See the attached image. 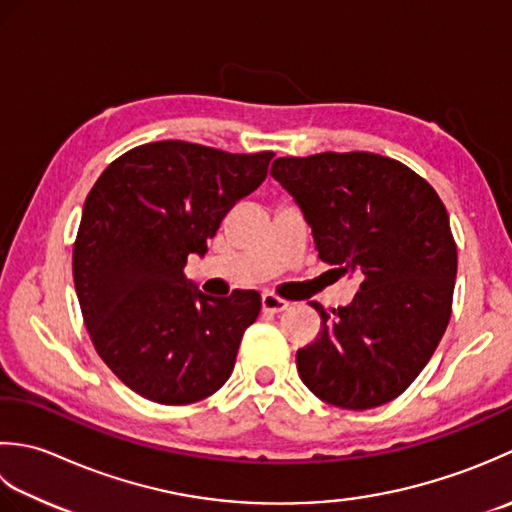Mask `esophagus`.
Returning <instances> with one entry per match:
<instances>
[{
    "instance_id": "esophagus-1",
    "label": "esophagus",
    "mask_w": 512,
    "mask_h": 512,
    "mask_svg": "<svg viewBox=\"0 0 512 512\" xmlns=\"http://www.w3.org/2000/svg\"><path fill=\"white\" fill-rule=\"evenodd\" d=\"M263 311H267V314H280V311H285L289 307V302L278 298L274 294H263Z\"/></svg>"
}]
</instances>
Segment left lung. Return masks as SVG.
I'll return each instance as SVG.
<instances>
[{
  "mask_svg": "<svg viewBox=\"0 0 512 512\" xmlns=\"http://www.w3.org/2000/svg\"><path fill=\"white\" fill-rule=\"evenodd\" d=\"M271 176L294 196L322 263L356 274L347 307L311 302L320 333L298 349L300 380L322 402L364 411L420 375L451 318L457 247L422 176L373 152L280 156Z\"/></svg>",
  "mask_w": 512,
  "mask_h": 512,
  "instance_id": "8db88e82",
  "label": "left lung"
}]
</instances>
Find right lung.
<instances>
[{
	"label": "right lung",
	"mask_w": 512,
	"mask_h": 512,
	"mask_svg": "<svg viewBox=\"0 0 512 512\" xmlns=\"http://www.w3.org/2000/svg\"><path fill=\"white\" fill-rule=\"evenodd\" d=\"M274 152L229 154L187 141L145 143L112 161L92 187L72 249L90 340L110 371L159 404H192L234 371L260 294L212 298L192 287L187 256L265 181Z\"/></svg>",
	"instance_id": "right-lung-1"
}]
</instances>
